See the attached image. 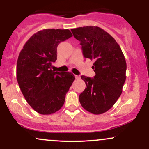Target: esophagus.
<instances>
[{
	"instance_id": "esophagus-1",
	"label": "esophagus",
	"mask_w": 149,
	"mask_h": 149,
	"mask_svg": "<svg viewBox=\"0 0 149 149\" xmlns=\"http://www.w3.org/2000/svg\"><path fill=\"white\" fill-rule=\"evenodd\" d=\"M75 78H76V79H79V78H80V76H78V75H76V76H75Z\"/></svg>"
}]
</instances>
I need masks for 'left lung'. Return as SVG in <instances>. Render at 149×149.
I'll use <instances>...</instances> for the list:
<instances>
[{
	"instance_id": "8db88e82",
	"label": "left lung",
	"mask_w": 149,
	"mask_h": 149,
	"mask_svg": "<svg viewBox=\"0 0 149 149\" xmlns=\"http://www.w3.org/2000/svg\"><path fill=\"white\" fill-rule=\"evenodd\" d=\"M71 31L80 42L84 57L95 61L94 78L81 76L86 87L79 96L80 103L92 113H104L122 93L127 69L123 53L115 39L100 27H79Z\"/></svg>"
}]
</instances>
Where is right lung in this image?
<instances>
[{"label": "right lung", "mask_w": 149, "mask_h": 149, "mask_svg": "<svg viewBox=\"0 0 149 149\" xmlns=\"http://www.w3.org/2000/svg\"><path fill=\"white\" fill-rule=\"evenodd\" d=\"M72 36L69 29H43L27 40L18 57L17 80L28 104L42 115L55 113L64 105L75 80L71 72L51 69L61 42Z\"/></svg>", "instance_id": "add662e5"}]
</instances>
